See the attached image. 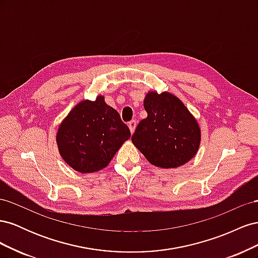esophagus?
I'll return each mask as SVG.
<instances>
[{
  "label": "esophagus",
  "instance_id": "esophagus-1",
  "mask_svg": "<svg viewBox=\"0 0 258 258\" xmlns=\"http://www.w3.org/2000/svg\"><path fill=\"white\" fill-rule=\"evenodd\" d=\"M128 127H129V129H130V132H131V134H134L135 130H136V127H137V122H136V120H131V121H129V122H128Z\"/></svg>",
  "mask_w": 258,
  "mask_h": 258
}]
</instances>
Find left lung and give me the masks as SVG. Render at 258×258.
<instances>
[{"instance_id": "left-lung-1", "label": "left lung", "mask_w": 258, "mask_h": 258, "mask_svg": "<svg viewBox=\"0 0 258 258\" xmlns=\"http://www.w3.org/2000/svg\"><path fill=\"white\" fill-rule=\"evenodd\" d=\"M147 117L131 141L153 166L178 168L196 156L201 129L195 116L173 93L151 90L143 101Z\"/></svg>"}]
</instances>
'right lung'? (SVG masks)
I'll list each match as a JSON object with an SVG mask.
<instances>
[{
	"instance_id": "add662e5",
	"label": "right lung",
	"mask_w": 258,
	"mask_h": 258,
	"mask_svg": "<svg viewBox=\"0 0 258 258\" xmlns=\"http://www.w3.org/2000/svg\"><path fill=\"white\" fill-rule=\"evenodd\" d=\"M130 136L118 112L99 95L70 111L59 124L56 141L68 166L80 173H93L107 167Z\"/></svg>"
}]
</instances>
